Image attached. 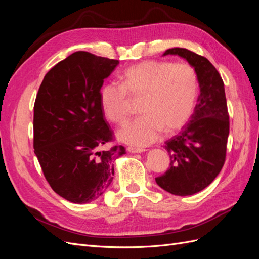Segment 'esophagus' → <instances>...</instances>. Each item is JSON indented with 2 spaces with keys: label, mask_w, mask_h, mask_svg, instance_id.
Instances as JSON below:
<instances>
[{
  "label": "esophagus",
  "mask_w": 259,
  "mask_h": 259,
  "mask_svg": "<svg viewBox=\"0 0 259 259\" xmlns=\"http://www.w3.org/2000/svg\"><path fill=\"white\" fill-rule=\"evenodd\" d=\"M127 151L131 153H142L145 151L144 148H136V147H127Z\"/></svg>",
  "instance_id": "1"
}]
</instances>
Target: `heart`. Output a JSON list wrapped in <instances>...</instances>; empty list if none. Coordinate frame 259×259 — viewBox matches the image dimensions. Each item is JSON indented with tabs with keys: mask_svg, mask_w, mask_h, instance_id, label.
<instances>
[{
	"mask_svg": "<svg viewBox=\"0 0 259 259\" xmlns=\"http://www.w3.org/2000/svg\"><path fill=\"white\" fill-rule=\"evenodd\" d=\"M199 79L185 62L146 60L128 67L122 83L109 82L99 93L101 110L109 121L122 124L131 114L132 100H140L143 115L117 132L123 143L148 146L162 131L171 134L189 122L197 106Z\"/></svg>",
	"mask_w": 259,
	"mask_h": 259,
	"instance_id": "b5f03b06",
	"label": "heart"
}]
</instances>
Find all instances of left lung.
<instances>
[{
  "instance_id": "obj_1",
  "label": "left lung",
  "mask_w": 259,
  "mask_h": 259,
  "mask_svg": "<svg viewBox=\"0 0 259 259\" xmlns=\"http://www.w3.org/2000/svg\"><path fill=\"white\" fill-rule=\"evenodd\" d=\"M165 55L185 58L197 72L200 95L191 119L178 135L165 142L169 167L155 182L175 195H191L206 188L222 170L229 135V113L221 74L204 56L187 49Z\"/></svg>"
}]
</instances>
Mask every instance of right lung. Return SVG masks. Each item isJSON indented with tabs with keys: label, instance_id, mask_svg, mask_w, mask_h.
<instances>
[{
	"label": "right lung",
	"instance_id": "right-lung-1",
	"mask_svg": "<svg viewBox=\"0 0 259 259\" xmlns=\"http://www.w3.org/2000/svg\"><path fill=\"white\" fill-rule=\"evenodd\" d=\"M119 60L75 52L45 74L33 114V148L45 179L64 199L83 204L110 186L125 153L101 110L99 93Z\"/></svg>",
	"mask_w": 259,
	"mask_h": 259
}]
</instances>
